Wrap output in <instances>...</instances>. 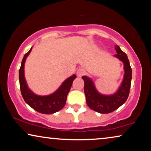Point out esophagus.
Segmentation results:
<instances>
[{"mask_svg":"<svg viewBox=\"0 0 151 151\" xmlns=\"http://www.w3.org/2000/svg\"><path fill=\"white\" fill-rule=\"evenodd\" d=\"M84 73H85V70L82 69V68H80V69H78L77 70V71H76V74H77L78 77H81V76H83Z\"/></svg>","mask_w":151,"mask_h":151,"instance_id":"1","label":"esophagus"}]
</instances>
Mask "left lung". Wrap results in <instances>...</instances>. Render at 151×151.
I'll use <instances>...</instances> for the list:
<instances>
[{"instance_id":"left-lung-1","label":"left lung","mask_w":151,"mask_h":151,"mask_svg":"<svg viewBox=\"0 0 151 151\" xmlns=\"http://www.w3.org/2000/svg\"><path fill=\"white\" fill-rule=\"evenodd\" d=\"M115 49L117 53L113 56L122 62L124 70L122 82L115 93L111 95L100 93L96 89L91 78L86 76L82 77L84 82V93L86 104L92 110L103 114L113 112L125 103L129 97L131 88L132 69L127 55L117 45H115Z\"/></svg>"}]
</instances>
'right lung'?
Segmentation results:
<instances>
[{
  "label": "right lung",
  "instance_id": "right-lung-1",
  "mask_svg": "<svg viewBox=\"0 0 151 151\" xmlns=\"http://www.w3.org/2000/svg\"><path fill=\"white\" fill-rule=\"evenodd\" d=\"M32 50V47L24 54L19 70V82L22 96L27 104L35 111L42 114L55 113L65 106L67 94L71 89L72 83L76 78V76L73 74L66 79L53 93L48 96H38L35 94L27 84L24 70L26 59Z\"/></svg>",
  "mask_w": 151,
  "mask_h": 151
}]
</instances>
